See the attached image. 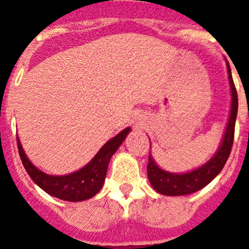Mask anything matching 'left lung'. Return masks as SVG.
Returning a JSON list of instances; mask_svg holds the SVG:
<instances>
[{
    "label": "left lung",
    "mask_w": 249,
    "mask_h": 249,
    "mask_svg": "<svg viewBox=\"0 0 249 249\" xmlns=\"http://www.w3.org/2000/svg\"><path fill=\"white\" fill-rule=\"evenodd\" d=\"M228 71L229 82L231 86V110H230V118H229L228 127H226L225 136H224L222 144L218 149V152L216 153V156L198 170L192 171L189 174L176 175L160 170L154 163L152 156L149 154V162L148 166H146L149 181L153 185V188L163 196H186V194L198 192L202 188H204L207 184H210L225 166L232 148L235 119L236 113H238V93H236L235 85L232 81L229 63Z\"/></svg>",
    "instance_id": "8db88e82"
}]
</instances>
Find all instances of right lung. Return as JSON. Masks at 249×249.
<instances>
[{
  "mask_svg": "<svg viewBox=\"0 0 249 249\" xmlns=\"http://www.w3.org/2000/svg\"><path fill=\"white\" fill-rule=\"evenodd\" d=\"M128 132H130V128H124L117 136L110 139L87 166L83 167L82 170L71 175H65V176H51L36 168L25 156L19 139H17L18 150H19V156H20L24 168L39 188L43 189L46 193H49L50 196L59 198V199L68 200V202H81V200L90 199L99 193L104 184L109 160L117 152V149L121 146Z\"/></svg>",
  "mask_w": 249,
  "mask_h": 249,
  "instance_id": "add662e5",
  "label": "right lung"
}]
</instances>
